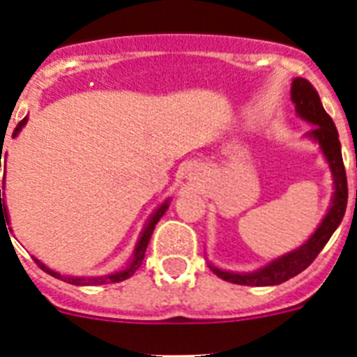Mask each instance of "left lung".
Masks as SVG:
<instances>
[{"mask_svg":"<svg viewBox=\"0 0 357 357\" xmlns=\"http://www.w3.org/2000/svg\"><path fill=\"white\" fill-rule=\"evenodd\" d=\"M291 100L295 103L296 114L307 123H311V125H314L307 135L320 144L321 151H324V155H326L327 162H329V168L333 172L334 178L333 206H331L326 218L321 220L320 227L314 230V234L301 248H296V250L282 255L279 259L272 261V263L257 270V272L232 273L209 264L213 273H216L220 279L234 282V284L275 286L304 272L305 268L317 259V255L320 254L321 248L326 247L334 230L338 229V225L342 223L343 214H345L349 189H347V175L342 159V144H340L338 139V130H336L333 119H331V116L327 114L324 105H321L317 89H314L309 80H305V78H295L293 80Z\"/></svg>","mask_w":357,"mask_h":357,"instance_id":"8db88e82","label":"left lung"}]
</instances>
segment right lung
Wrapping results in <instances>:
<instances>
[{"label": "right lung", "mask_w": 357, "mask_h": 357, "mask_svg": "<svg viewBox=\"0 0 357 357\" xmlns=\"http://www.w3.org/2000/svg\"><path fill=\"white\" fill-rule=\"evenodd\" d=\"M28 121V118L21 119L19 121V125L15 127L14 134H12V137H15V135L19 134V130L24 127V123ZM3 153V150L0 151ZM5 166V155H0V166ZM3 182H5V176H3ZM168 204L169 200H166L162 204V206L159 207V209L155 211V213L151 214L150 222L146 223V227H144L143 234H141L139 241H137V245H135V250H134V257H132V261L128 263L127 268H123V270H119V272L116 273H110V275H103V277H66V275H61L59 272H53V270H50L48 266H44L40 261L36 259V263L39 264L40 270H44L46 273H50L52 277H55V279H61L64 280V282H69V284H75V286H94V284H109V282H121V280L128 279V277H132L135 273V270L143 264V259H144V252H146V247H148V241H150L151 234H153V229H155L157 222H159L160 218H162V214L166 213V209H168ZM1 223H8V214H6V206H5V200H3V193L0 189V225Z\"/></svg>", "instance_id": "1"}]
</instances>
